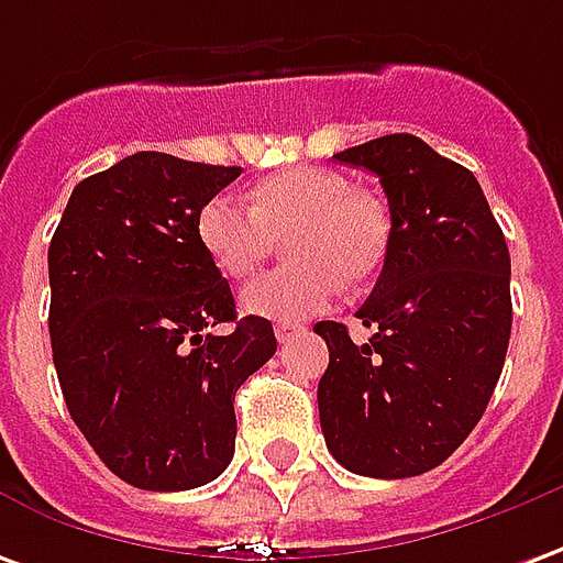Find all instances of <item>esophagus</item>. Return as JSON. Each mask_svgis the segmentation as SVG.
Wrapping results in <instances>:
<instances>
[{
  "label": "esophagus",
  "instance_id": "34e87169",
  "mask_svg": "<svg viewBox=\"0 0 563 563\" xmlns=\"http://www.w3.org/2000/svg\"><path fill=\"white\" fill-rule=\"evenodd\" d=\"M298 332H301V325H295V322H277V329H274V335H277L280 344H286V341L298 335Z\"/></svg>",
  "mask_w": 563,
  "mask_h": 563
}]
</instances>
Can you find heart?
Wrapping results in <instances>:
<instances>
[{"mask_svg":"<svg viewBox=\"0 0 563 563\" xmlns=\"http://www.w3.org/2000/svg\"><path fill=\"white\" fill-rule=\"evenodd\" d=\"M286 238L292 265L262 274L241 292L253 317L301 322L329 308L344 283L375 277L390 246L384 203L320 167H289L250 191V207L216 195L198 213V241L216 268L246 280Z\"/></svg>","mask_w":563,"mask_h":563,"instance_id":"obj_1","label":"heart"}]
</instances>
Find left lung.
<instances>
[{"instance_id":"8db88e82","label":"left lung","mask_w":563,"mask_h":563,"mask_svg":"<svg viewBox=\"0 0 563 563\" xmlns=\"http://www.w3.org/2000/svg\"><path fill=\"white\" fill-rule=\"evenodd\" d=\"M365 167L390 203L384 271L356 317L325 338L320 427L332 457L356 475L411 478L448 460L485 415L512 332L509 246L473 173L411 133L338 152Z\"/></svg>"}]
</instances>
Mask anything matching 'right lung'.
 I'll use <instances>...</instances> for the list:
<instances>
[{
  "instance_id": "obj_1",
  "label": "right lung",
  "mask_w": 563,
  "mask_h": 563,
  "mask_svg": "<svg viewBox=\"0 0 563 563\" xmlns=\"http://www.w3.org/2000/svg\"><path fill=\"white\" fill-rule=\"evenodd\" d=\"M241 167L136 152L81 179L48 246L51 350L90 448L128 485L188 490L234 457V393L268 363L265 317L238 320L198 213ZM231 321L228 333H213Z\"/></svg>"
}]
</instances>
